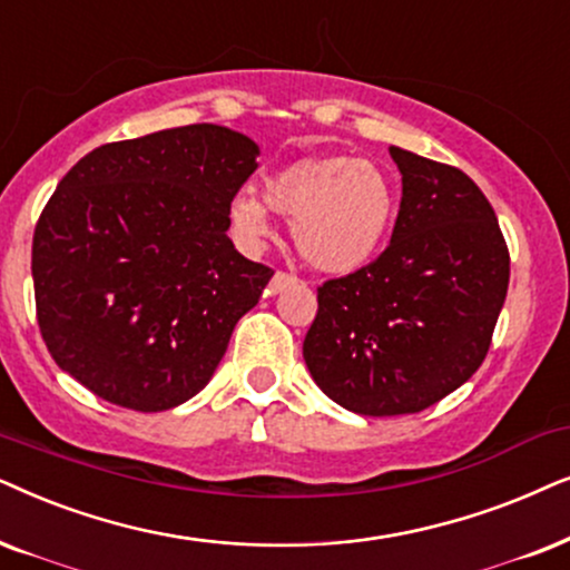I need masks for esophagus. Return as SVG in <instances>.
<instances>
[{
	"label": "esophagus",
	"mask_w": 570,
	"mask_h": 570,
	"mask_svg": "<svg viewBox=\"0 0 570 570\" xmlns=\"http://www.w3.org/2000/svg\"><path fill=\"white\" fill-rule=\"evenodd\" d=\"M294 284H297V276L278 271L276 276L271 278V292H284V289H289V286H294Z\"/></svg>",
	"instance_id": "esophagus-1"
}]
</instances>
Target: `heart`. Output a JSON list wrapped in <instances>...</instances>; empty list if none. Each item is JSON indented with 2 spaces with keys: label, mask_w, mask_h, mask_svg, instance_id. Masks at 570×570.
Listing matches in <instances>:
<instances>
[{
  "label": "heart",
  "mask_w": 570,
  "mask_h": 570,
  "mask_svg": "<svg viewBox=\"0 0 570 570\" xmlns=\"http://www.w3.org/2000/svg\"><path fill=\"white\" fill-rule=\"evenodd\" d=\"M263 197L239 189L229 200L234 237L257 249L271 237V210L292 218L297 253L315 271L348 276L367 268L389 242L396 189L381 166L354 156L299 158L263 179Z\"/></svg>",
  "instance_id": "1"
}]
</instances>
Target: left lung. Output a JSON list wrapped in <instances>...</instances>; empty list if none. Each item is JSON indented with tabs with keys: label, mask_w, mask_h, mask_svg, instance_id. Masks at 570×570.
Wrapping results in <instances>:
<instances>
[{
	"label": "left lung",
	"mask_w": 570,
	"mask_h": 570,
	"mask_svg": "<svg viewBox=\"0 0 570 570\" xmlns=\"http://www.w3.org/2000/svg\"><path fill=\"white\" fill-rule=\"evenodd\" d=\"M401 206L367 268L325 281L305 364L364 416L414 414L476 373L508 292V247L482 189L453 166L391 146Z\"/></svg>",
	"instance_id": "obj_1"
}]
</instances>
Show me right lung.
Instances as JSON below:
<instances>
[{
    "instance_id": "add662e5",
    "label": "right lung",
    "mask_w": 570,
    "mask_h": 570,
    "mask_svg": "<svg viewBox=\"0 0 570 570\" xmlns=\"http://www.w3.org/2000/svg\"><path fill=\"white\" fill-rule=\"evenodd\" d=\"M255 140L187 125L82 156L33 234L41 336L98 399L164 412L206 389L273 271L229 239Z\"/></svg>"
}]
</instances>
